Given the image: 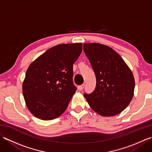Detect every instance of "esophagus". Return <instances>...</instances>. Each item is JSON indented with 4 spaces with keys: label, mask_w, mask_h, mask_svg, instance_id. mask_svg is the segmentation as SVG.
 Segmentation results:
<instances>
[{
    "label": "esophagus",
    "mask_w": 152,
    "mask_h": 152,
    "mask_svg": "<svg viewBox=\"0 0 152 152\" xmlns=\"http://www.w3.org/2000/svg\"><path fill=\"white\" fill-rule=\"evenodd\" d=\"M84 87H85V84L84 83H83V84H82V85H80V86H78V89L80 90V91H82V90L84 88Z\"/></svg>",
    "instance_id": "1"
}]
</instances>
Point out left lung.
<instances>
[{
    "label": "left lung",
    "instance_id": "1",
    "mask_svg": "<svg viewBox=\"0 0 152 152\" xmlns=\"http://www.w3.org/2000/svg\"><path fill=\"white\" fill-rule=\"evenodd\" d=\"M83 50L96 76L92 93H84L91 108L102 116L121 112L133 96L134 79L131 70L119 55L105 45L83 44Z\"/></svg>",
    "mask_w": 152,
    "mask_h": 152
}]
</instances>
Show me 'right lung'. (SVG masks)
I'll return each mask as SVG.
<instances>
[{
  "label": "right lung",
  "mask_w": 152,
  "mask_h": 152,
  "mask_svg": "<svg viewBox=\"0 0 152 152\" xmlns=\"http://www.w3.org/2000/svg\"><path fill=\"white\" fill-rule=\"evenodd\" d=\"M82 51V43L57 45L28 66L23 94L28 109L35 117L51 120L65 111L76 91L73 64Z\"/></svg>",
  "instance_id": "right-lung-1"
}]
</instances>
